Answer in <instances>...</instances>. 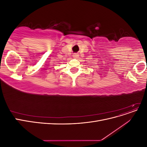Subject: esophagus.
<instances>
[{
  "label": "esophagus",
  "instance_id": "1",
  "mask_svg": "<svg viewBox=\"0 0 147 147\" xmlns=\"http://www.w3.org/2000/svg\"><path fill=\"white\" fill-rule=\"evenodd\" d=\"M73 56H74V57H75V58H76V57H77L78 56V54H77V53H74V54L73 55Z\"/></svg>",
  "mask_w": 147,
  "mask_h": 147
}]
</instances>
